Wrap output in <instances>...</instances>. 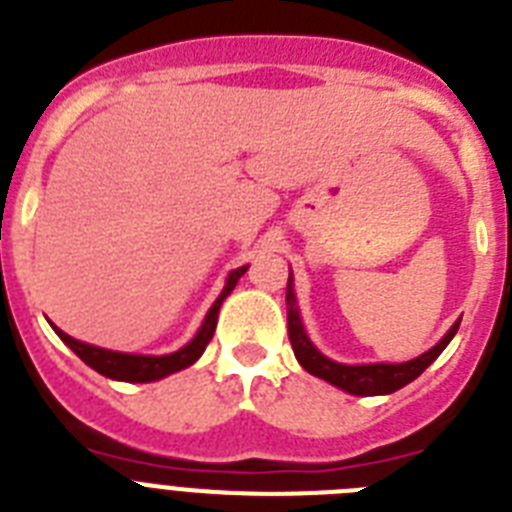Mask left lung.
Wrapping results in <instances>:
<instances>
[{"label": "left lung", "mask_w": 512, "mask_h": 512, "mask_svg": "<svg viewBox=\"0 0 512 512\" xmlns=\"http://www.w3.org/2000/svg\"><path fill=\"white\" fill-rule=\"evenodd\" d=\"M286 306H288V340H291L293 355L301 363L304 371H309L317 379L330 381L337 389L355 394V397H376V394H391V391L402 389L410 381H415L438 355L446 350L448 342L453 340L459 322L453 324L451 330L443 335L438 345L422 353L420 358L407 363H371V366H345V363L330 361L327 355L319 353L314 348V342L306 335L304 324L299 317V306H296V296H293V275L288 273V286H286Z\"/></svg>", "instance_id": "obj_1"}]
</instances>
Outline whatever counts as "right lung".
Here are the masks:
<instances>
[{
  "label": "right lung",
  "mask_w": 512,
  "mask_h": 512,
  "mask_svg": "<svg viewBox=\"0 0 512 512\" xmlns=\"http://www.w3.org/2000/svg\"><path fill=\"white\" fill-rule=\"evenodd\" d=\"M244 270H247V265H244V268L231 270L229 278H226L224 291L219 293V299L213 301V306L208 309L198 335H195L185 348L177 350V353H170V355L115 353V350H105V348H97V345H87V342L74 340V337H69L66 332H61L59 327H53V330H56V335H59L61 340H64L66 345H69V348L74 350L84 363H87V366L95 368V371L102 373V376H108V379L131 381V384H146V381L164 379V376H170V373L193 366V363L201 358L206 345L211 342L213 332H216V319H219L221 304H224L226 296L234 291V286H237V281L244 275Z\"/></svg>",
  "instance_id": "obj_1"
}]
</instances>
